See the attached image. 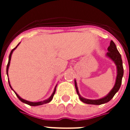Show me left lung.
I'll return each instance as SVG.
<instances>
[{"mask_svg": "<svg viewBox=\"0 0 130 130\" xmlns=\"http://www.w3.org/2000/svg\"><path fill=\"white\" fill-rule=\"evenodd\" d=\"M107 50L108 52L107 53V56L109 57L110 58H111L115 62L117 67V79H116L115 85L113 88L111 90V91L110 92L109 94L107 96L103 98L102 99L93 100L85 99V98H82L80 96L79 91H78L77 87L76 81H75V88H76L77 93L79 95V99L81 100V102H83L85 104H92V105H101V104H105V103L109 102L113 98V96H115L116 93L119 91V88H120V86H121L122 79L124 74V69L123 66H122V60L121 55L119 53V51L117 50L115 43L112 40L110 42V45L108 47Z\"/></svg>", "mask_w": 130, "mask_h": 130, "instance_id": "1", "label": "left lung"}]
</instances>
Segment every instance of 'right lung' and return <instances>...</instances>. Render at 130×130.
I'll return each mask as SVG.
<instances>
[{
  "mask_svg": "<svg viewBox=\"0 0 130 130\" xmlns=\"http://www.w3.org/2000/svg\"><path fill=\"white\" fill-rule=\"evenodd\" d=\"M19 44H18V45H19ZM18 45H17V46L13 48V49H12V50H11V52H10V56H9L8 63V64H7V68H6V73H7V74H8V71L9 66H10V60H11V54H12V53H13V50H14V49H15V48H17V47L18 46ZM8 83H9V85H10V88H11V89H12V88H11V85H10V81H8ZM56 87H57V86H56ZM56 87H55V90H54L53 93L52 95H51V97H50V98H49V99L46 100L42 101V102H28V101H26V100H25L22 99V98H21V97H19V96L18 94H17V93H16V92H15V93L16 96H18V98H19V99L21 101V102H23V103H25V104H28V105H31V106H36V105H43V104H47V103H49V102H51V101L52 100L53 98L54 94H55V91H56ZM12 90H13V89H12Z\"/></svg>",
  "mask_w": 130,
  "mask_h": 130,
  "instance_id": "obj_1",
  "label": "right lung"
}]
</instances>
